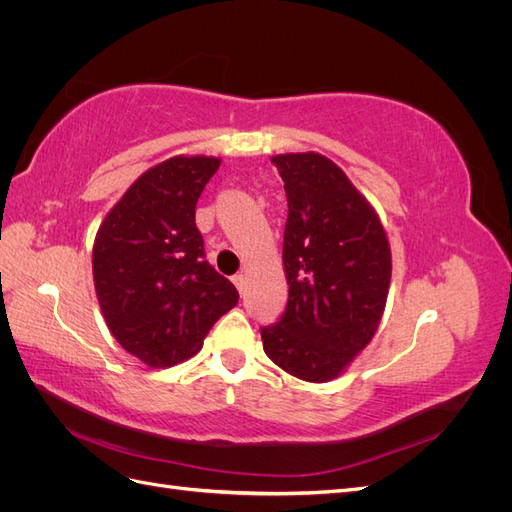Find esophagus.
I'll return each mask as SVG.
<instances>
[{
	"mask_svg": "<svg viewBox=\"0 0 512 512\" xmlns=\"http://www.w3.org/2000/svg\"><path fill=\"white\" fill-rule=\"evenodd\" d=\"M232 284H235V286L239 288V292L243 294V290H245V286H247V277H245L243 273H239V275L232 277Z\"/></svg>",
	"mask_w": 512,
	"mask_h": 512,
	"instance_id": "34e87169",
	"label": "esophagus"
}]
</instances>
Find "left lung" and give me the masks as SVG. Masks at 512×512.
I'll return each instance as SVG.
<instances>
[{"mask_svg": "<svg viewBox=\"0 0 512 512\" xmlns=\"http://www.w3.org/2000/svg\"><path fill=\"white\" fill-rule=\"evenodd\" d=\"M284 181V314L260 329L262 348L288 374L327 382L374 337L389 294L391 247L367 200L320 153L271 160Z\"/></svg>", "mask_w": 512, "mask_h": 512, "instance_id": "obj_1", "label": "left lung"}]
</instances>
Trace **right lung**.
Returning a JSON list of instances; mask_svg holds the SVG:
<instances>
[{"mask_svg": "<svg viewBox=\"0 0 512 512\" xmlns=\"http://www.w3.org/2000/svg\"><path fill=\"white\" fill-rule=\"evenodd\" d=\"M218 158H170L149 168L106 215L94 243L100 309L123 350L149 367L196 354L239 292L205 258L196 203Z\"/></svg>", "mask_w": 512, "mask_h": 512, "instance_id": "1", "label": "right lung"}]
</instances>
